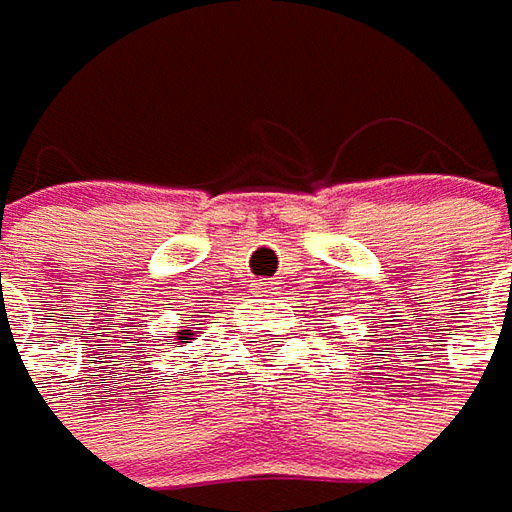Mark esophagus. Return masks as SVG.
Listing matches in <instances>:
<instances>
[{
	"mask_svg": "<svg viewBox=\"0 0 512 512\" xmlns=\"http://www.w3.org/2000/svg\"><path fill=\"white\" fill-rule=\"evenodd\" d=\"M276 281H259V293H270Z\"/></svg>",
	"mask_w": 512,
	"mask_h": 512,
	"instance_id": "34e87169",
	"label": "esophagus"
}]
</instances>
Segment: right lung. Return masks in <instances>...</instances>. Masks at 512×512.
Wrapping results in <instances>:
<instances>
[{"instance_id": "obj_1", "label": "right lung", "mask_w": 512, "mask_h": 512, "mask_svg": "<svg viewBox=\"0 0 512 512\" xmlns=\"http://www.w3.org/2000/svg\"><path fill=\"white\" fill-rule=\"evenodd\" d=\"M185 332H188V329H185ZM183 341H185V338H183Z\"/></svg>"}]
</instances>
